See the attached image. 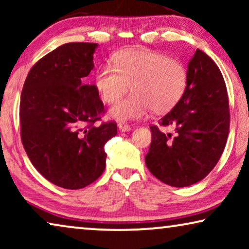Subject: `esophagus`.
Instances as JSON below:
<instances>
[{"label": "esophagus", "instance_id": "esophagus-1", "mask_svg": "<svg viewBox=\"0 0 249 249\" xmlns=\"http://www.w3.org/2000/svg\"><path fill=\"white\" fill-rule=\"evenodd\" d=\"M118 128H119V130H121V131L131 130V125H129L128 124H124V122H119Z\"/></svg>", "mask_w": 249, "mask_h": 249}]
</instances>
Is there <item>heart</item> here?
<instances>
[{"label":"heart","mask_w":249,"mask_h":249,"mask_svg":"<svg viewBox=\"0 0 249 249\" xmlns=\"http://www.w3.org/2000/svg\"><path fill=\"white\" fill-rule=\"evenodd\" d=\"M187 85L188 72L181 61L146 50L118 53L114 63L102 64L95 74V86L105 103L119 100L131 86L132 93L111 107V117L117 120L142 119L151 110H171Z\"/></svg>","instance_id":"1"}]
</instances>
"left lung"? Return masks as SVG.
Instances as JSON below:
<instances>
[{
	"mask_svg": "<svg viewBox=\"0 0 249 249\" xmlns=\"http://www.w3.org/2000/svg\"><path fill=\"white\" fill-rule=\"evenodd\" d=\"M188 85L160 125L175 127V136L151 125L152 142L145 156L149 171L172 187L200 181L216 165L229 134V98L215 62L197 50L188 63Z\"/></svg>",
	"mask_w": 249,
	"mask_h": 249,
	"instance_id": "obj_1",
	"label": "left lung"
}]
</instances>
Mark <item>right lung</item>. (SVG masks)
Wrapping results in <instances>:
<instances>
[{"mask_svg":"<svg viewBox=\"0 0 249 249\" xmlns=\"http://www.w3.org/2000/svg\"><path fill=\"white\" fill-rule=\"evenodd\" d=\"M96 43H67L37 61L20 97V135L30 162L44 178L66 189L84 188L105 169L104 145L117 135L103 122L104 105L87 76Z\"/></svg>","mask_w":249,"mask_h":249,"instance_id":"1","label":"right lung"}]
</instances>
